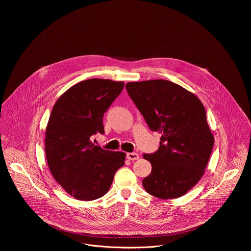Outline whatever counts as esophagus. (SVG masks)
Segmentation results:
<instances>
[{
	"label": "esophagus",
	"instance_id": "obj_1",
	"mask_svg": "<svg viewBox=\"0 0 251 251\" xmlns=\"http://www.w3.org/2000/svg\"><path fill=\"white\" fill-rule=\"evenodd\" d=\"M126 158L129 159V160H136V159L139 158V155L136 152H127L126 153Z\"/></svg>",
	"mask_w": 251,
	"mask_h": 251
}]
</instances>
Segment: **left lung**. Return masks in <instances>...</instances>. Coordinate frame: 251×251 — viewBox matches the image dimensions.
I'll list each match as a JSON object with an SVG mask.
<instances>
[{"mask_svg": "<svg viewBox=\"0 0 251 251\" xmlns=\"http://www.w3.org/2000/svg\"><path fill=\"white\" fill-rule=\"evenodd\" d=\"M126 89L150 129L161 134L158 150L144 153L151 164L145 190L165 200L184 195L204 175L215 143L204 105L168 80L128 82Z\"/></svg>", "mask_w": 251, "mask_h": 251, "instance_id": "1", "label": "left lung"}]
</instances>
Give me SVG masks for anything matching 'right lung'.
Wrapping results in <instances>:
<instances>
[{"mask_svg": "<svg viewBox=\"0 0 251 251\" xmlns=\"http://www.w3.org/2000/svg\"><path fill=\"white\" fill-rule=\"evenodd\" d=\"M125 87L124 82L88 79L64 93L52 109L45 132V154L51 174L77 200L91 201L107 193L126 153L91 141L104 133L103 115Z\"/></svg>", "mask_w": 251, "mask_h": 251, "instance_id": "1", "label": "right lung"}]
</instances>
